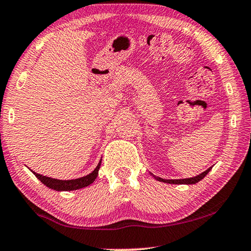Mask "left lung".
<instances>
[{
  "label": "left lung",
  "instance_id": "obj_1",
  "mask_svg": "<svg viewBox=\"0 0 251 251\" xmlns=\"http://www.w3.org/2000/svg\"><path fill=\"white\" fill-rule=\"evenodd\" d=\"M212 168L208 169L206 171H204V172H202L201 174H199V176H193V177H189V178H178V180H165V178H162V177H158V176H154V178H156L157 181L160 182H164V183H170V184H196V183H198L199 181H201L202 178H203L206 174H208L210 172V170H211Z\"/></svg>",
  "mask_w": 251,
  "mask_h": 251
}]
</instances>
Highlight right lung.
Wrapping results in <instances>:
<instances>
[{
    "label": "right lung",
    "mask_w": 251,
    "mask_h": 251,
    "mask_svg": "<svg viewBox=\"0 0 251 251\" xmlns=\"http://www.w3.org/2000/svg\"><path fill=\"white\" fill-rule=\"evenodd\" d=\"M100 164H101V160L99 161L96 169H95L91 173H89L88 176L79 177V178H75V180H58V178H52V177L41 176V174L35 173L33 171L32 173L43 183V184L48 186V188L53 189L55 191H74V190L86 188V186L90 185L91 183L96 180V177L98 176V171L100 169Z\"/></svg>",
    "instance_id": "right-lung-1"
}]
</instances>
